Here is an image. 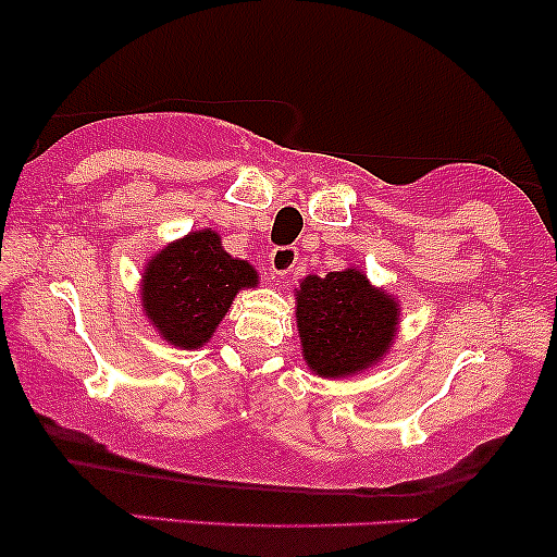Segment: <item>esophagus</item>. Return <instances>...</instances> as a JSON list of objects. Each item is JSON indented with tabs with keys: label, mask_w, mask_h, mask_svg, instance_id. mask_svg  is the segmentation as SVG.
Listing matches in <instances>:
<instances>
[{
	"label": "esophagus",
	"mask_w": 557,
	"mask_h": 557,
	"mask_svg": "<svg viewBox=\"0 0 557 557\" xmlns=\"http://www.w3.org/2000/svg\"><path fill=\"white\" fill-rule=\"evenodd\" d=\"M298 261V248L296 246H274L272 253H270V264H272V272L274 274H287L296 267Z\"/></svg>",
	"instance_id": "esophagus-1"
}]
</instances>
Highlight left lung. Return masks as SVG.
<instances>
[{
    "instance_id": "obj_1",
    "label": "left lung",
    "mask_w": 557,
    "mask_h": 557,
    "mask_svg": "<svg viewBox=\"0 0 557 557\" xmlns=\"http://www.w3.org/2000/svg\"><path fill=\"white\" fill-rule=\"evenodd\" d=\"M296 317L311 372L343 376L385 356L398 324V304L356 270L327 277L309 274L300 283Z\"/></svg>"
}]
</instances>
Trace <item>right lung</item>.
<instances>
[{"label":"right lung","mask_w":557,"mask_h":557,"mask_svg":"<svg viewBox=\"0 0 557 557\" xmlns=\"http://www.w3.org/2000/svg\"><path fill=\"white\" fill-rule=\"evenodd\" d=\"M257 283L253 267L230 257L214 230H198L149 261L140 300L164 341L198 348L212 337L235 293Z\"/></svg>","instance_id":"right-lung-1"}]
</instances>
